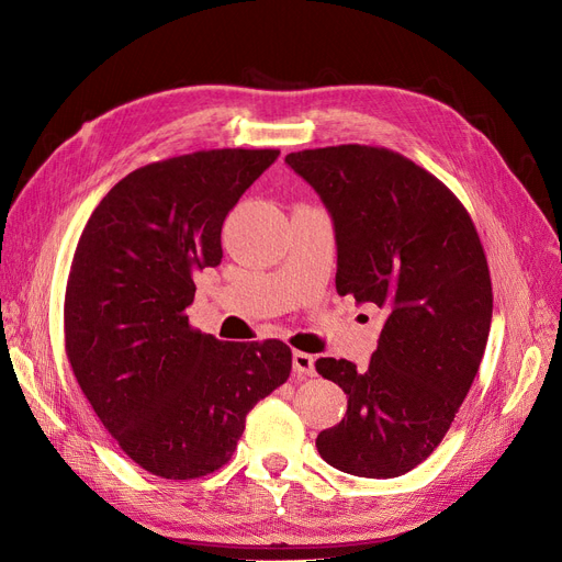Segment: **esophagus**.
I'll return each mask as SVG.
<instances>
[{"mask_svg": "<svg viewBox=\"0 0 562 562\" xmlns=\"http://www.w3.org/2000/svg\"><path fill=\"white\" fill-rule=\"evenodd\" d=\"M292 370H295L300 378H313L315 359L306 352H295V355H292Z\"/></svg>", "mask_w": 562, "mask_h": 562, "instance_id": "34e87169", "label": "esophagus"}]
</instances>
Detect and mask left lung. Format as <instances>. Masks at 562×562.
Here are the masks:
<instances>
[{"mask_svg": "<svg viewBox=\"0 0 562 562\" xmlns=\"http://www.w3.org/2000/svg\"><path fill=\"white\" fill-rule=\"evenodd\" d=\"M285 162L331 215L338 295L386 313L366 370L315 361L347 393L317 452L352 475H403L441 443L483 361L494 302L483 245L458 196L400 153L345 144Z\"/></svg>", "mask_w": 562, "mask_h": 562, "instance_id": "left-lung-1", "label": "left lung"}]
</instances>
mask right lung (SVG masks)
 <instances>
[{
    "label": "right lung",
    "mask_w": 562,
    "mask_h": 562,
    "mask_svg": "<svg viewBox=\"0 0 562 562\" xmlns=\"http://www.w3.org/2000/svg\"><path fill=\"white\" fill-rule=\"evenodd\" d=\"M279 150H199L116 182L79 237L66 355L130 460L167 480L224 467L258 400L292 368L281 340L224 342L190 327L194 272L222 262V226Z\"/></svg>",
    "instance_id": "right-lung-1"
}]
</instances>
